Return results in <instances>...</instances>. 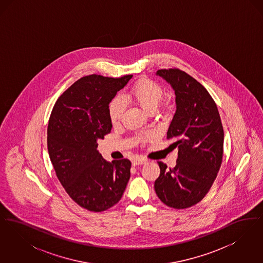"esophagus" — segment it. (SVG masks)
I'll return each mask as SVG.
<instances>
[{"label":"esophagus","mask_w":263,"mask_h":263,"mask_svg":"<svg viewBox=\"0 0 263 263\" xmlns=\"http://www.w3.org/2000/svg\"><path fill=\"white\" fill-rule=\"evenodd\" d=\"M147 163V160L145 159H136L132 162V164L135 166V165H139V164H144V163Z\"/></svg>","instance_id":"1"}]
</instances>
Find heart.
I'll use <instances>...</instances> for the list:
<instances>
[{"mask_svg":"<svg viewBox=\"0 0 263 263\" xmlns=\"http://www.w3.org/2000/svg\"><path fill=\"white\" fill-rule=\"evenodd\" d=\"M163 98V88L159 84L148 79L137 82L128 93L122 97L124 102H134L147 113L155 112ZM122 100L115 99L109 104V117L112 124H117L121 120L124 111Z\"/></svg>","mask_w":263,"mask_h":263,"instance_id":"b5f03b06","label":"heart"}]
</instances>
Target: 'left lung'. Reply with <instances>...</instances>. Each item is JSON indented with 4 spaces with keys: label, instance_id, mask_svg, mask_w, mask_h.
Here are the masks:
<instances>
[{
    "label": "left lung",
    "instance_id": "1",
    "mask_svg": "<svg viewBox=\"0 0 263 263\" xmlns=\"http://www.w3.org/2000/svg\"><path fill=\"white\" fill-rule=\"evenodd\" d=\"M175 90L176 110L166 139L178 149L174 168L159 162L155 191L163 204L185 209L204 198L220 170L224 130L217 105L209 92L191 76L177 69L159 70Z\"/></svg>",
    "mask_w": 263,
    "mask_h": 263
}]
</instances>
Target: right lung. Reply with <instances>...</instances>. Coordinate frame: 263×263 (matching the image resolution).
I'll return each instance as SVG.
<instances>
[{
  "label": "right lung",
  "mask_w": 263,
  "mask_h": 263,
  "mask_svg": "<svg viewBox=\"0 0 263 263\" xmlns=\"http://www.w3.org/2000/svg\"><path fill=\"white\" fill-rule=\"evenodd\" d=\"M132 77H84L63 92L51 112L47 129L51 163L69 196L88 211L112 207L130 178V161H105L98 141L110 133L109 103Z\"/></svg>",
  "instance_id": "1"
}]
</instances>
